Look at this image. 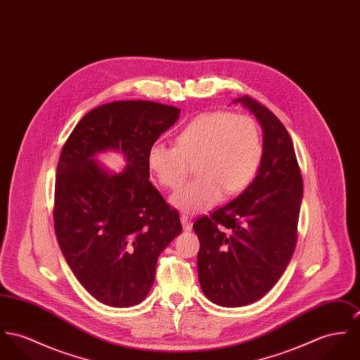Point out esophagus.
<instances>
[{"mask_svg": "<svg viewBox=\"0 0 360 360\" xmlns=\"http://www.w3.org/2000/svg\"><path fill=\"white\" fill-rule=\"evenodd\" d=\"M181 223H182V227H184V230H191L192 229V221L191 219L188 218V217H185V215H182L181 217Z\"/></svg>", "mask_w": 360, "mask_h": 360, "instance_id": "1", "label": "esophagus"}]
</instances>
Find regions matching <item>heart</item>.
I'll list each match as a JSON object with an SVG mask.
<instances>
[{"instance_id": "b5f03b06", "label": "heart", "mask_w": 360, "mask_h": 360, "mask_svg": "<svg viewBox=\"0 0 360 360\" xmlns=\"http://www.w3.org/2000/svg\"><path fill=\"white\" fill-rule=\"evenodd\" d=\"M263 158L259 124L249 116L230 112L202 113L176 136L175 146L153 142L146 165L156 181L168 189L179 186L195 165L197 178L171 194L169 204L184 214H201L221 194L247 189Z\"/></svg>"}]
</instances>
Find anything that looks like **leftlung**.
I'll return each instance as SVG.
<instances>
[{
    "label": "left lung",
    "mask_w": 360,
    "mask_h": 360,
    "mask_svg": "<svg viewBox=\"0 0 360 360\" xmlns=\"http://www.w3.org/2000/svg\"><path fill=\"white\" fill-rule=\"evenodd\" d=\"M233 103L262 126V163L243 193L193 224L200 286L208 300L230 308L260 300L283 274L296 248L303 200V178L285 126L250 97Z\"/></svg>",
    "instance_id": "obj_1"
}]
</instances>
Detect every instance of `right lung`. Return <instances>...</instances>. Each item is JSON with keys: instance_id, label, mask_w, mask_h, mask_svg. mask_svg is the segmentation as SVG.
Here are the masks:
<instances>
[{"instance_id": "1", "label": "right lung", "mask_w": 360, "mask_h": 360, "mask_svg": "<svg viewBox=\"0 0 360 360\" xmlns=\"http://www.w3.org/2000/svg\"><path fill=\"white\" fill-rule=\"evenodd\" d=\"M176 107L115 101L86 113L63 146L55 188L60 249L83 288L100 303L137 305L148 296L159 255L181 234L179 215L149 181V146L179 119ZM120 153L127 167L96 162Z\"/></svg>"}]
</instances>
